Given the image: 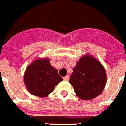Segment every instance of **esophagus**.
Here are the masks:
<instances>
[{
    "label": "esophagus",
    "instance_id": "1",
    "mask_svg": "<svg viewBox=\"0 0 126 126\" xmlns=\"http://www.w3.org/2000/svg\"><path fill=\"white\" fill-rule=\"evenodd\" d=\"M63 79H64V80H65V81H69V79H70V77H69V75H66L65 77H63Z\"/></svg>",
    "mask_w": 126,
    "mask_h": 126
}]
</instances>
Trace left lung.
<instances>
[{"mask_svg": "<svg viewBox=\"0 0 126 126\" xmlns=\"http://www.w3.org/2000/svg\"><path fill=\"white\" fill-rule=\"evenodd\" d=\"M70 83L79 98L90 100L99 96L105 88L106 70L94 57L83 56L73 69Z\"/></svg>", "mask_w": 126, "mask_h": 126, "instance_id": "8db88e82", "label": "left lung"}]
</instances>
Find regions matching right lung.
Segmentation results:
<instances>
[{
	"label": "right lung",
	"mask_w": 126,
	"mask_h": 126,
	"mask_svg": "<svg viewBox=\"0 0 126 126\" xmlns=\"http://www.w3.org/2000/svg\"><path fill=\"white\" fill-rule=\"evenodd\" d=\"M62 80L57 70L51 66L48 59L36 60L27 67L24 75L28 91L39 97L47 96Z\"/></svg>",
	"instance_id": "obj_1"
}]
</instances>
